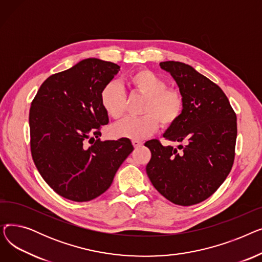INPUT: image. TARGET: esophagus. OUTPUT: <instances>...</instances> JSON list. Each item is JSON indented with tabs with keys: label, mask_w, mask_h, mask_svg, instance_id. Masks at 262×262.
<instances>
[{
	"label": "esophagus",
	"mask_w": 262,
	"mask_h": 262,
	"mask_svg": "<svg viewBox=\"0 0 262 262\" xmlns=\"http://www.w3.org/2000/svg\"><path fill=\"white\" fill-rule=\"evenodd\" d=\"M133 145H134V147H135V148H138V147L142 146V142H140V141H136V140H134V141H133Z\"/></svg>",
	"instance_id": "obj_1"
}]
</instances>
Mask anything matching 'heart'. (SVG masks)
<instances>
[{"label": "heart", "instance_id": "b5f03b06", "mask_svg": "<svg viewBox=\"0 0 262 262\" xmlns=\"http://www.w3.org/2000/svg\"><path fill=\"white\" fill-rule=\"evenodd\" d=\"M126 85L132 93L144 96L139 118H126L112 127L113 136L140 141L153 135L159 127L173 125L184 110V98L175 88L167 87L166 81L153 71L139 69L130 73ZM100 101L105 113L113 119H120L125 113L126 98L116 82H109L101 91Z\"/></svg>", "mask_w": 262, "mask_h": 262}]
</instances>
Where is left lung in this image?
<instances>
[{
  "mask_svg": "<svg viewBox=\"0 0 262 262\" xmlns=\"http://www.w3.org/2000/svg\"><path fill=\"white\" fill-rule=\"evenodd\" d=\"M159 66L172 75L184 98L181 118L163 137L185 145L174 148L158 140L145 142L152 153L146 174L170 202L195 205L212 195L231 170L237 117L223 90L194 68L173 60Z\"/></svg>",
  "mask_w": 262,
  "mask_h": 262,
  "instance_id": "obj_1",
  "label": "left lung"
}]
</instances>
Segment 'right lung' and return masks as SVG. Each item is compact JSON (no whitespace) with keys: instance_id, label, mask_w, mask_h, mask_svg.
<instances>
[{"instance_id":"add662e5","label":"right lung","mask_w":262,"mask_h":262,"mask_svg":"<svg viewBox=\"0 0 262 262\" xmlns=\"http://www.w3.org/2000/svg\"><path fill=\"white\" fill-rule=\"evenodd\" d=\"M119 71L117 63L84 59L48 77L32 102L33 160L45 182L64 199L88 202L103 194L133 152L129 139L99 138L109 121L101 91Z\"/></svg>"}]
</instances>
